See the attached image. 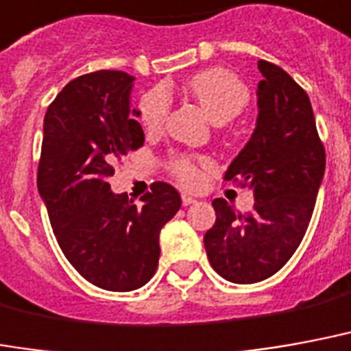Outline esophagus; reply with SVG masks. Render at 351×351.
I'll return each mask as SVG.
<instances>
[{
  "label": "esophagus",
  "mask_w": 351,
  "mask_h": 351,
  "mask_svg": "<svg viewBox=\"0 0 351 351\" xmlns=\"http://www.w3.org/2000/svg\"><path fill=\"white\" fill-rule=\"evenodd\" d=\"M193 202H195V199H193V197L182 195V204H184V206H189V204H193Z\"/></svg>",
  "instance_id": "obj_1"
}]
</instances>
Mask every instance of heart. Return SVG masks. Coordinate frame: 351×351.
<instances>
[{"label":"heart","instance_id":"obj_1","mask_svg":"<svg viewBox=\"0 0 351 351\" xmlns=\"http://www.w3.org/2000/svg\"><path fill=\"white\" fill-rule=\"evenodd\" d=\"M186 89L210 121L215 124H225L238 117L247 108L249 90L240 77L225 69H208L197 72L186 82ZM171 98L163 87H154L141 98L139 119L147 130L162 128L167 119ZM212 165L208 158H189L180 156L173 162V173L184 186H197L202 180V171Z\"/></svg>","mask_w":351,"mask_h":351}]
</instances>
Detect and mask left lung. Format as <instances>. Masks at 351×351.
<instances>
[{
  "label": "left lung",
  "mask_w": 351,
  "mask_h": 351,
  "mask_svg": "<svg viewBox=\"0 0 351 351\" xmlns=\"http://www.w3.org/2000/svg\"><path fill=\"white\" fill-rule=\"evenodd\" d=\"M258 70L255 130L225 173L253 191L255 204L238 214L215 199V223L204 234L212 268L238 285L268 279L294 255L326 171L307 93L277 64L258 61Z\"/></svg>",
  "instance_id": "obj_1"
}]
</instances>
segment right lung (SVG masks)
<instances>
[{
  "label": "right lung",
  "instance_id": "1",
  "mask_svg": "<svg viewBox=\"0 0 351 351\" xmlns=\"http://www.w3.org/2000/svg\"><path fill=\"white\" fill-rule=\"evenodd\" d=\"M134 80L98 70L72 80L44 115L37 186L64 256L87 281L111 292L141 288L156 274L160 230L182 206L171 184L154 182L136 206L113 193L115 158L145 141Z\"/></svg>",
  "mask_w": 351,
  "mask_h": 351
}]
</instances>
